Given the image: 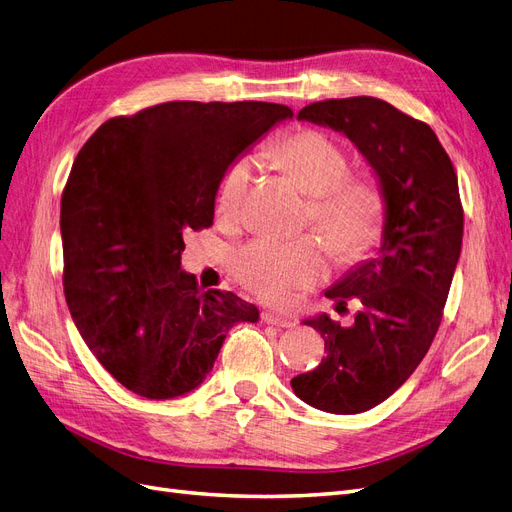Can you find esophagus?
Returning <instances> with one entry per match:
<instances>
[{
	"label": "esophagus",
	"mask_w": 512,
	"mask_h": 512,
	"mask_svg": "<svg viewBox=\"0 0 512 512\" xmlns=\"http://www.w3.org/2000/svg\"><path fill=\"white\" fill-rule=\"evenodd\" d=\"M260 320L265 322V324H271V327H280V329H290L292 324H294L290 318L277 316V314H271V312H262V314H260Z\"/></svg>",
	"instance_id": "esophagus-1"
}]
</instances>
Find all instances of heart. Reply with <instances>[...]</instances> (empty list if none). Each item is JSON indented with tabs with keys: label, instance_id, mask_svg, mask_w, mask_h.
Here are the masks:
<instances>
[{
	"label": "heart",
	"instance_id": "obj_1",
	"mask_svg": "<svg viewBox=\"0 0 512 512\" xmlns=\"http://www.w3.org/2000/svg\"><path fill=\"white\" fill-rule=\"evenodd\" d=\"M267 158L312 194L307 224L339 260H359L371 250L386 220L384 190L374 177L350 173V156L342 143L318 128H301L273 143ZM254 179L256 160L250 153L228 162L215 188V213L222 222L235 224L243 218ZM232 271L262 301L284 305L329 273V254L314 237H260L235 252Z\"/></svg>",
	"mask_w": 512,
	"mask_h": 512
}]
</instances>
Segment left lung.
<instances>
[{
	"instance_id": "obj_1",
	"label": "left lung",
	"mask_w": 512,
	"mask_h": 512,
	"mask_svg": "<svg viewBox=\"0 0 512 512\" xmlns=\"http://www.w3.org/2000/svg\"><path fill=\"white\" fill-rule=\"evenodd\" d=\"M297 117L344 132L386 198L376 256L327 290L337 309L359 299L361 312L348 329L329 316L305 320L322 335L327 356L290 380L309 406L359 414L412 376L438 333L463 239L457 173L436 132L384 100H322Z\"/></svg>"
}]
</instances>
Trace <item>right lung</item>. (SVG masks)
<instances>
[{
    "label": "right lung",
    "mask_w": 512,
    "mask_h": 512,
    "mask_svg": "<svg viewBox=\"0 0 512 512\" xmlns=\"http://www.w3.org/2000/svg\"><path fill=\"white\" fill-rule=\"evenodd\" d=\"M286 117L273 102H164L104 121L76 156L59 220L66 303L132 393L196 389L226 333L258 320L252 303L179 271L183 232L213 224L228 162Z\"/></svg>",
    "instance_id": "obj_1"
}]
</instances>
